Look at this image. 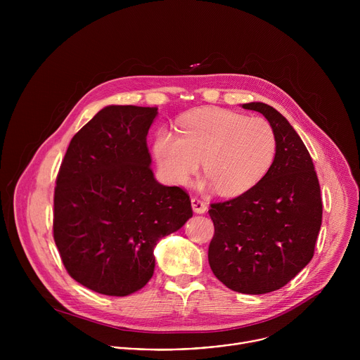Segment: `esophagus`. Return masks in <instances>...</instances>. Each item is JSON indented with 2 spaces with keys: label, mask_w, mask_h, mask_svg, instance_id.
Here are the masks:
<instances>
[{
  "label": "esophagus",
  "mask_w": 360,
  "mask_h": 360,
  "mask_svg": "<svg viewBox=\"0 0 360 360\" xmlns=\"http://www.w3.org/2000/svg\"><path fill=\"white\" fill-rule=\"evenodd\" d=\"M191 203H192L193 212H196V214H205V212H207V210H208V205L205 203L203 200H200L199 198H192Z\"/></svg>",
  "instance_id": "esophagus-1"
}]
</instances>
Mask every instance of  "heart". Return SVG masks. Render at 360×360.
Here are the masks:
<instances>
[{
    "mask_svg": "<svg viewBox=\"0 0 360 360\" xmlns=\"http://www.w3.org/2000/svg\"><path fill=\"white\" fill-rule=\"evenodd\" d=\"M276 152V136L261 117H245L222 110L203 108L181 121V136L161 131L155 155L165 178L184 185L203 172L225 196L240 195L269 169Z\"/></svg>",
    "mask_w": 360,
    "mask_h": 360,
    "instance_id": "heart-1",
    "label": "heart"
}]
</instances>
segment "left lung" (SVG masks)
I'll use <instances>...</instances> for the list:
<instances>
[{
  "mask_svg": "<svg viewBox=\"0 0 360 360\" xmlns=\"http://www.w3.org/2000/svg\"><path fill=\"white\" fill-rule=\"evenodd\" d=\"M242 107L269 121L276 153L258 184L211 203L215 233L208 261L226 288L262 295L281 289L311 262L323 210L311 153L288 120L264 102Z\"/></svg>",
  "mask_w": 360,
  "mask_h": 360,
  "instance_id": "8db88e82",
  "label": "left lung"
}]
</instances>
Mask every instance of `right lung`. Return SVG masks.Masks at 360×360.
Listing matches in <instances>:
<instances>
[{"label": "right lung", "instance_id": "right-lung-1", "mask_svg": "<svg viewBox=\"0 0 360 360\" xmlns=\"http://www.w3.org/2000/svg\"><path fill=\"white\" fill-rule=\"evenodd\" d=\"M157 111L101 110L74 135L57 175L54 240L70 276L96 293L143 288L157 242L192 217L186 191L153 178L146 135Z\"/></svg>", "mask_w": 360, "mask_h": 360}]
</instances>
